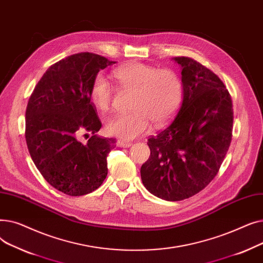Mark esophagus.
<instances>
[{
    "instance_id": "obj_1",
    "label": "esophagus",
    "mask_w": 263,
    "mask_h": 263,
    "mask_svg": "<svg viewBox=\"0 0 263 263\" xmlns=\"http://www.w3.org/2000/svg\"><path fill=\"white\" fill-rule=\"evenodd\" d=\"M117 146H118V147L127 148V147H131V146H132V143L126 142V141H122V140H118V141H117Z\"/></svg>"
}]
</instances>
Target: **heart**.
I'll return each instance as SVG.
<instances>
[{"instance_id":"obj_1","label":"heart","mask_w":263,"mask_h":263,"mask_svg":"<svg viewBox=\"0 0 263 263\" xmlns=\"http://www.w3.org/2000/svg\"><path fill=\"white\" fill-rule=\"evenodd\" d=\"M119 84L134 91L130 109L107 118L105 130L122 140H134L147 133L151 121L157 126L168 121L183 99V83L172 69H159L142 63H132L114 71ZM114 89L107 78L97 74L90 86V99L101 112H106L113 100Z\"/></svg>"}]
</instances>
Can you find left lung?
<instances>
[{"label":"left lung","instance_id":"8db88e82","mask_svg":"<svg viewBox=\"0 0 263 263\" xmlns=\"http://www.w3.org/2000/svg\"><path fill=\"white\" fill-rule=\"evenodd\" d=\"M183 100L168 126L148 139L150 157L141 167L145 187L168 201L197 194L218 173L232 137L231 96L210 69L178 57Z\"/></svg>","mask_w":263,"mask_h":263}]
</instances>
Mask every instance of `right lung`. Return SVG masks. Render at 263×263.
<instances>
[{
    "label": "right lung",
    "instance_id": "right-lung-1",
    "mask_svg": "<svg viewBox=\"0 0 263 263\" xmlns=\"http://www.w3.org/2000/svg\"><path fill=\"white\" fill-rule=\"evenodd\" d=\"M116 62L82 52L53 64L35 86L25 110V140L37 170L69 196L98 189L107 175L106 158L115 139L96 133L102 126L90 101V86L101 69ZM88 133L86 143L81 141Z\"/></svg>",
    "mask_w": 263,
    "mask_h": 263
}]
</instances>
